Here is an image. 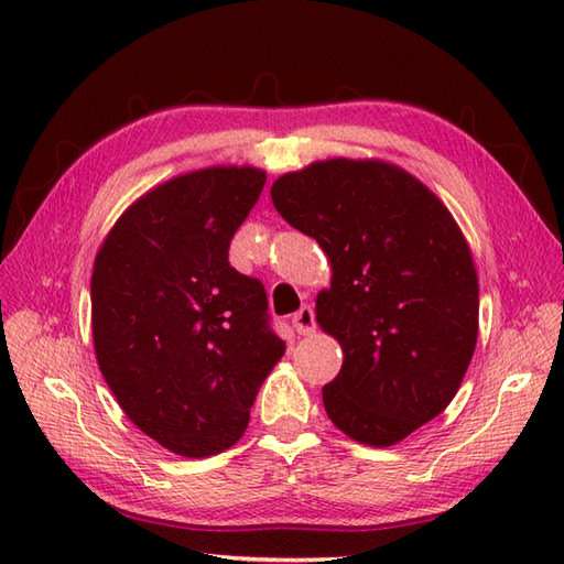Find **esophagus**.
<instances>
[{"mask_svg":"<svg viewBox=\"0 0 564 564\" xmlns=\"http://www.w3.org/2000/svg\"><path fill=\"white\" fill-rule=\"evenodd\" d=\"M291 322H293V329L297 334H313L315 332V310L305 305V307L297 310Z\"/></svg>","mask_w":564,"mask_h":564,"instance_id":"1","label":"esophagus"}]
</instances>
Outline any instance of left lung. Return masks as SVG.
Instances as JSON below:
<instances>
[{
    "instance_id": "8db88e82",
    "label": "left lung",
    "mask_w": 564,
    "mask_h": 564,
    "mask_svg": "<svg viewBox=\"0 0 564 564\" xmlns=\"http://www.w3.org/2000/svg\"><path fill=\"white\" fill-rule=\"evenodd\" d=\"M271 200L332 269L315 301L317 325L344 354L322 388L327 416L364 446H394L446 410L473 361L480 283L470 245L434 191L376 158L281 174Z\"/></svg>"
}]
</instances>
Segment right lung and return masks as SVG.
Segmentation results:
<instances>
[{
	"label": "right lung",
	"instance_id": "obj_1",
	"mask_svg": "<svg viewBox=\"0 0 564 564\" xmlns=\"http://www.w3.org/2000/svg\"><path fill=\"white\" fill-rule=\"evenodd\" d=\"M267 184L251 164L172 176L121 213L94 259L91 339L142 434L184 458L232 448L285 344L227 249Z\"/></svg>",
	"mask_w": 564,
	"mask_h": 564
}]
</instances>
